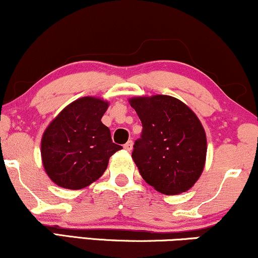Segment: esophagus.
Here are the masks:
<instances>
[{
  "label": "esophagus",
  "mask_w": 258,
  "mask_h": 258,
  "mask_svg": "<svg viewBox=\"0 0 258 258\" xmlns=\"http://www.w3.org/2000/svg\"><path fill=\"white\" fill-rule=\"evenodd\" d=\"M123 148L125 149V151H128V152L132 151V149H133V141H128V142H126V144L123 146Z\"/></svg>",
  "instance_id": "obj_1"
}]
</instances>
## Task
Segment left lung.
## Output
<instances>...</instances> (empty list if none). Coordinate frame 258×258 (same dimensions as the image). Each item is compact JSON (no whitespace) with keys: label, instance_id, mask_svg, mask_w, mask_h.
Instances as JSON below:
<instances>
[{"label":"left lung","instance_id":"left-lung-1","mask_svg":"<svg viewBox=\"0 0 258 258\" xmlns=\"http://www.w3.org/2000/svg\"><path fill=\"white\" fill-rule=\"evenodd\" d=\"M129 104L144 126L132 158L146 183L165 195L191 189L207 155L206 132L196 113L171 95L134 97Z\"/></svg>","mask_w":258,"mask_h":258}]
</instances>
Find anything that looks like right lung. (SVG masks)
Listing matches in <instances>:
<instances>
[{"label":"right lung","mask_w":258,"mask_h":258,"mask_svg":"<svg viewBox=\"0 0 258 258\" xmlns=\"http://www.w3.org/2000/svg\"><path fill=\"white\" fill-rule=\"evenodd\" d=\"M109 101L82 97L63 109L46 126L40 142L41 163L50 179L79 190L103 176L109 159L122 149L101 122Z\"/></svg>","instance_id":"add662e5"}]
</instances>
